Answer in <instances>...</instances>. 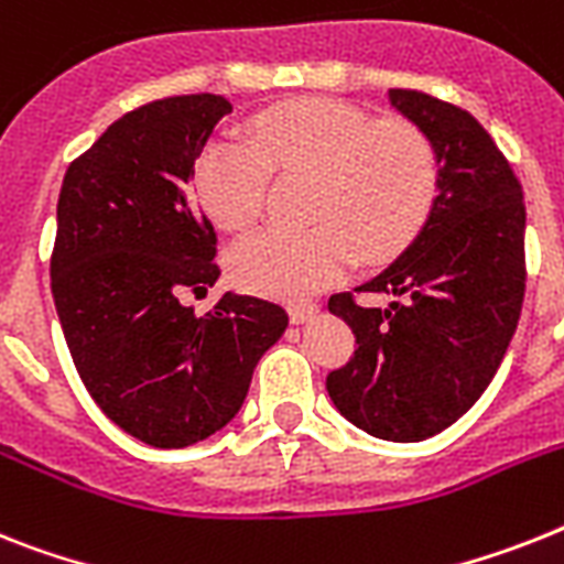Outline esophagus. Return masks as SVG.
<instances>
[{"instance_id": "1", "label": "esophagus", "mask_w": 564, "mask_h": 564, "mask_svg": "<svg viewBox=\"0 0 564 564\" xmlns=\"http://www.w3.org/2000/svg\"><path fill=\"white\" fill-rule=\"evenodd\" d=\"M316 311H319V305H314V302H296V305L288 308V314H291L293 325H300V323H308Z\"/></svg>"}]
</instances>
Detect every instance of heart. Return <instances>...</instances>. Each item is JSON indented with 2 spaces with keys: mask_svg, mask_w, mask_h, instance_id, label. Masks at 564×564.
<instances>
[{
  "mask_svg": "<svg viewBox=\"0 0 564 564\" xmlns=\"http://www.w3.org/2000/svg\"><path fill=\"white\" fill-rule=\"evenodd\" d=\"M253 147L216 138L195 164L204 213L227 232L262 216L271 172L311 175L305 230H262L227 256L245 291L302 300L337 282L355 256L375 264L406 248L426 225L441 184L430 134L406 120H380L332 97H302L268 109L250 126Z\"/></svg>",
  "mask_w": 564,
  "mask_h": 564,
  "instance_id": "b5f03b06",
  "label": "heart"
}]
</instances>
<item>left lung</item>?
Masks as SVG:
<instances>
[{"instance_id":"1","label":"left lung","mask_w":564,"mask_h":564,"mask_svg":"<svg viewBox=\"0 0 564 564\" xmlns=\"http://www.w3.org/2000/svg\"><path fill=\"white\" fill-rule=\"evenodd\" d=\"M394 109L430 134L438 198L417 239L328 311L355 332L351 360L325 386L339 415L375 438L426 441L453 426L499 371L522 316L524 195L487 129L469 111L415 88L389 91Z\"/></svg>"}]
</instances>
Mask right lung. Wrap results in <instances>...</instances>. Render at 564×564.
I'll list each match as a JSON object with an SVG mask.
<instances>
[{
    "label": "right lung",
    "mask_w": 564,
    "mask_h": 564,
    "mask_svg": "<svg viewBox=\"0 0 564 564\" xmlns=\"http://www.w3.org/2000/svg\"><path fill=\"white\" fill-rule=\"evenodd\" d=\"M218 95L126 111L74 158L57 202L51 293L83 386L104 415L161 449L198 444L236 417L256 362L288 328L282 305L216 285V230L189 198L195 158L230 115Z\"/></svg>",
    "instance_id": "right-lung-1"
}]
</instances>
